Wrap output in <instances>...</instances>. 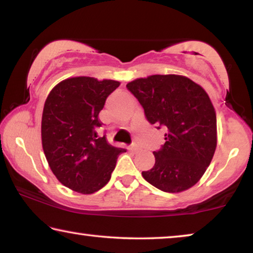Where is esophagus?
Wrapping results in <instances>:
<instances>
[{"label": "esophagus", "instance_id": "34e87169", "mask_svg": "<svg viewBox=\"0 0 253 253\" xmlns=\"http://www.w3.org/2000/svg\"><path fill=\"white\" fill-rule=\"evenodd\" d=\"M129 149H130V151H131V152H134V153H136V152H138V151H139V147H138V146H137V145H136V144H131V145H130V147H129Z\"/></svg>", "mask_w": 253, "mask_h": 253}]
</instances>
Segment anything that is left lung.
Returning <instances> with one entry per match:
<instances>
[{"label":"left lung","mask_w":253,"mask_h":253,"mask_svg":"<svg viewBox=\"0 0 253 253\" xmlns=\"http://www.w3.org/2000/svg\"><path fill=\"white\" fill-rule=\"evenodd\" d=\"M157 129H166L165 144L154 152L155 165L142 172L158 190L178 193L195 185L216 147V116L204 89L183 76L154 75L127 84Z\"/></svg>","instance_id":"1"}]
</instances>
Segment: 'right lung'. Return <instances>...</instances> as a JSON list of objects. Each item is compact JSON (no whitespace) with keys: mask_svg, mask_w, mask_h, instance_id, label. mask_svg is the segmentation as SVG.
Segmentation results:
<instances>
[{"mask_svg":"<svg viewBox=\"0 0 253 253\" xmlns=\"http://www.w3.org/2000/svg\"><path fill=\"white\" fill-rule=\"evenodd\" d=\"M118 81L75 77L61 81L46 98L41 123L42 147L49 166L63 185L91 194L109 182L118 155L126 149L98 136V119Z\"/></svg>","mask_w":253,"mask_h":253,"instance_id":"obj_1","label":"right lung"}]
</instances>
